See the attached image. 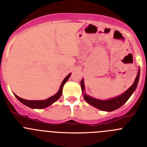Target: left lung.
<instances>
[{
	"label": "left lung",
	"mask_w": 147,
	"mask_h": 147,
	"mask_svg": "<svg viewBox=\"0 0 147 147\" xmlns=\"http://www.w3.org/2000/svg\"><path fill=\"white\" fill-rule=\"evenodd\" d=\"M139 76L140 69L138 70L137 76H136L134 83L132 84V86L129 89H127L124 93H122L121 95H120V96H119L117 97H115V98H113L107 100H100L93 98L91 96H89L86 95L85 93L83 94V97H84L85 100L88 104H90V105L95 107L96 108L98 109V110L107 111V112L113 111V110L121 107L122 105H124L127 100L129 99V97L131 96V95L133 93V92L135 91V90L137 88L138 80H139ZM81 87L82 93H84V90H85V85H84V81H83V80H81Z\"/></svg>",
	"instance_id": "left-lung-1"
}]
</instances>
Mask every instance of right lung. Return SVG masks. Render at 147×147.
Segmentation results:
<instances>
[{
    "label": "right lung",
    "instance_id": "obj_1",
    "mask_svg": "<svg viewBox=\"0 0 147 147\" xmlns=\"http://www.w3.org/2000/svg\"><path fill=\"white\" fill-rule=\"evenodd\" d=\"M71 76V74L67 75L65 78L64 79V80L62 81V84H61V86L59 88V91L56 93L55 95H54L53 96L50 97L48 99L45 100H41V101H39V100H26V99H23V98H20L19 96H18L17 95L15 94V97L18 98L19 101H20L21 103H23V105H25L26 106L28 107H31V108L33 109H43L45 108V107H49L51 105H52L54 102H55L56 101H57L60 96H62V88H63V86H64L65 83L67 81V80L69 79V77Z\"/></svg>",
    "mask_w": 147,
    "mask_h": 147
}]
</instances>
